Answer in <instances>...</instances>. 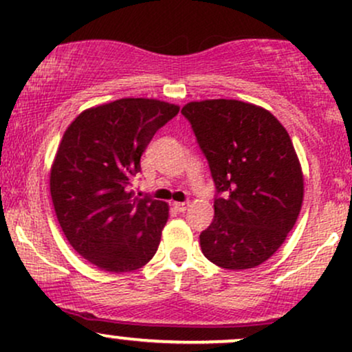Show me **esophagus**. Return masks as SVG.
Here are the masks:
<instances>
[{
    "label": "esophagus",
    "instance_id": "esophagus-1",
    "mask_svg": "<svg viewBox=\"0 0 352 352\" xmlns=\"http://www.w3.org/2000/svg\"><path fill=\"white\" fill-rule=\"evenodd\" d=\"M173 208L177 212H185L188 208V201H173Z\"/></svg>",
    "mask_w": 352,
    "mask_h": 352
}]
</instances>
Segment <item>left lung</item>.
Returning <instances> with one entry per match:
<instances>
[{
	"instance_id": "left-lung-1",
	"label": "left lung",
	"mask_w": 352,
	"mask_h": 352,
	"mask_svg": "<svg viewBox=\"0 0 352 352\" xmlns=\"http://www.w3.org/2000/svg\"><path fill=\"white\" fill-rule=\"evenodd\" d=\"M192 124L218 193L200 248L220 268L265 263L296 223L305 177L288 132L266 109L235 99L188 102Z\"/></svg>"
}]
</instances>
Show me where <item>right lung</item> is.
<instances>
[{"instance_id":"obj_1","label":"right lung","mask_w":352,"mask_h":352,"mask_svg":"<svg viewBox=\"0 0 352 352\" xmlns=\"http://www.w3.org/2000/svg\"><path fill=\"white\" fill-rule=\"evenodd\" d=\"M179 106L125 98L86 109L69 124L51 165L56 217L72 248L111 273L152 260L168 220V204L139 199L132 177L153 134Z\"/></svg>"}]
</instances>
